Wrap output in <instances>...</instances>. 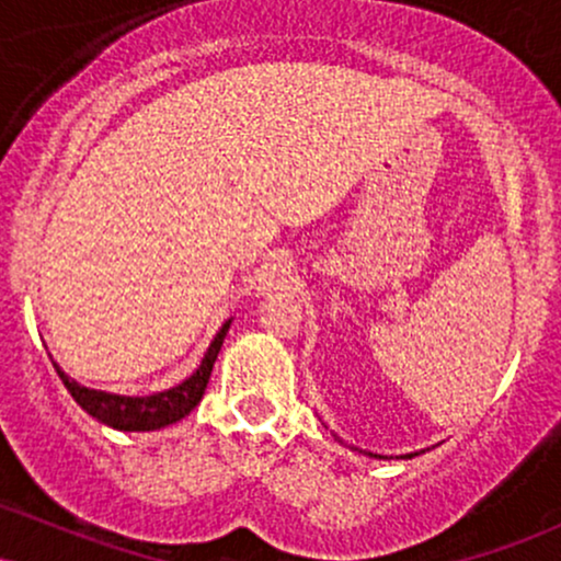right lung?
Instances as JSON below:
<instances>
[{"instance_id":"add662e5","label":"right lung","mask_w":561,"mask_h":561,"mask_svg":"<svg viewBox=\"0 0 561 561\" xmlns=\"http://www.w3.org/2000/svg\"><path fill=\"white\" fill-rule=\"evenodd\" d=\"M229 324L218 330V334L210 343L208 353H205L203 364L197 366V371L190 379H184L179 388H171L165 392H158V396H147V398H126V396H111V392L102 390H89L83 385L73 382L66 371H60V366H55L57 375H60L62 382L70 396L76 398V403L81 405L87 414H92L94 420H100L102 424L115 430H128V433H147V430H160L169 427V424L184 420L192 409L199 403L205 388H208L210 371H214L216 356L221 351L224 337H227Z\"/></svg>"}]
</instances>
